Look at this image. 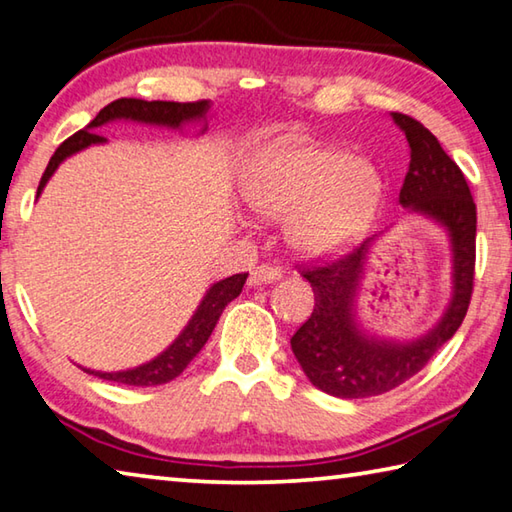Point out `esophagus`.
Returning <instances> with one entry per match:
<instances>
[{"mask_svg":"<svg viewBox=\"0 0 512 512\" xmlns=\"http://www.w3.org/2000/svg\"><path fill=\"white\" fill-rule=\"evenodd\" d=\"M281 279V270L279 267H272V265H258L251 270L249 274V285H265V283H274Z\"/></svg>","mask_w":512,"mask_h":512,"instance_id":"esophagus-1","label":"esophagus"}]
</instances>
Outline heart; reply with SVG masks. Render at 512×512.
Listing matches in <instances>:
<instances>
[{
    "mask_svg": "<svg viewBox=\"0 0 512 512\" xmlns=\"http://www.w3.org/2000/svg\"><path fill=\"white\" fill-rule=\"evenodd\" d=\"M242 197L265 220L290 218V245L301 254L330 256L369 229L382 200V179L351 152L276 139L251 157Z\"/></svg>",
    "mask_w": 512,
    "mask_h": 512,
    "instance_id": "1",
    "label": "heart"
}]
</instances>
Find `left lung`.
<instances>
[{
	"label": "left lung",
	"instance_id": "obj_1",
	"mask_svg": "<svg viewBox=\"0 0 512 512\" xmlns=\"http://www.w3.org/2000/svg\"><path fill=\"white\" fill-rule=\"evenodd\" d=\"M391 119L405 132L411 155L398 202L405 213L445 229L452 251V294L441 319L425 335L400 342L369 333L357 303L371 249L384 231L335 263L303 270L315 292V310L292 335V353L308 380L335 398H371L407 382L454 337L472 297L477 206L470 186L423 123L400 112H391Z\"/></svg>",
	"mask_w": 512,
	"mask_h": 512
}]
</instances>
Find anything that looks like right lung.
I'll use <instances>...</instances> for the list:
<instances>
[{"label":"right lung","mask_w":512,"mask_h":512,"mask_svg":"<svg viewBox=\"0 0 512 512\" xmlns=\"http://www.w3.org/2000/svg\"><path fill=\"white\" fill-rule=\"evenodd\" d=\"M211 101H197V103H173V101H141V98H119V101L110 103L96 114V119L87 125L85 130L76 132L74 137L62 141L58 150L53 152L49 159V166L44 170L38 186V197L42 195L44 186L56 173L58 166L67 157L76 155V152L85 150L89 146H101L107 139L96 134V128H101L105 123L114 121H132V123H146L157 125V128H168L182 132L186 125L197 123L202 125L200 134L206 132V116H209ZM247 281V274H233L229 279H222L213 283L200 301V306L195 308L193 317L188 319L182 333H179L173 344L166 351H161L157 357H152L150 362L134 366V369L125 371H92L83 369L87 373L96 375L101 380L128 384V387H155V384H166L175 380L188 364L193 362V357L202 351L206 339L211 337L215 324L222 315V310L227 303L238 297L242 292V285Z\"/></svg>","instance_id":"obj_1"}]
</instances>
